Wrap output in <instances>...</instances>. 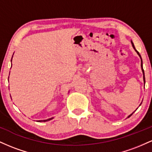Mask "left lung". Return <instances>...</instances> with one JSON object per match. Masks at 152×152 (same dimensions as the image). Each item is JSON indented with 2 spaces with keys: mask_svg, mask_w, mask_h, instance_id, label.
I'll use <instances>...</instances> for the list:
<instances>
[{
  "mask_svg": "<svg viewBox=\"0 0 152 152\" xmlns=\"http://www.w3.org/2000/svg\"><path fill=\"white\" fill-rule=\"evenodd\" d=\"M131 42H132V46H133V48H134V50H135V51H136V52H137V54H138V55H139V57H140V58H141V67H142V72H143V75H144V76H143V78H144V83H145V76H144V69H143V64H142V57H141V55H140V54H139V52H138V51H137V50H136V48H135V47H134V43H133V42H132V41H131ZM141 104H140V105H141ZM140 105H139V106H140ZM134 112H133V113H132V114H130V115H129V116H128V118H129V117H130V116H132V115L134 114Z\"/></svg>",
  "mask_w": 152,
  "mask_h": 152,
  "instance_id": "obj_1",
  "label": "left lung"
}]
</instances>
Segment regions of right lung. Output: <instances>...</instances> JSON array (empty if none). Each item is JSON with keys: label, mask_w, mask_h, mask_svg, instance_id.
I'll use <instances>...</instances> for the list:
<instances>
[{"label": "right lung", "mask_w": 152, "mask_h": 152, "mask_svg": "<svg viewBox=\"0 0 152 152\" xmlns=\"http://www.w3.org/2000/svg\"><path fill=\"white\" fill-rule=\"evenodd\" d=\"M12 61V60H11ZM52 118H48V119H46V120H39V121H39V122H41V121H49V120H51Z\"/></svg>", "instance_id": "1"}]
</instances>
